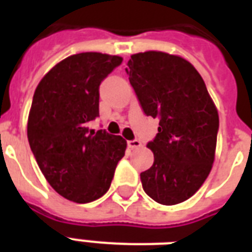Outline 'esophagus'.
I'll list each match as a JSON object with an SVG mask.
<instances>
[{"label": "esophagus", "instance_id": "esophagus-1", "mask_svg": "<svg viewBox=\"0 0 252 252\" xmlns=\"http://www.w3.org/2000/svg\"><path fill=\"white\" fill-rule=\"evenodd\" d=\"M126 144H128V148H129V149H138V148H141L142 146V144L140 141H138V140H129V141L126 142Z\"/></svg>", "mask_w": 252, "mask_h": 252}]
</instances>
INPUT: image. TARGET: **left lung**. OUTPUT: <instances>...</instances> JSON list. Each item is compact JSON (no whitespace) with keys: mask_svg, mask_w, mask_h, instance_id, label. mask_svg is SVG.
Returning a JSON list of instances; mask_svg holds the SVG:
<instances>
[{"mask_svg":"<svg viewBox=\"0 0 252 252\" xmlns=\"http://www.w3.org/2000/svg\"><path fill=\"white\" fill-rule=\"evenodd\" d=\"M126 74L146 116L159 120L148 142L152 167L140 174L146 195L163 205L189 199L211 172L219 112L192 64L165 52L132 55Z\"/></svg>","mask_w":252,"mask_h":252,"instance_id":"1","label":"left lung"}]
</instances>
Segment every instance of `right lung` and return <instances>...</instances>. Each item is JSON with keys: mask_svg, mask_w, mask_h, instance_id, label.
I'll use <instances>...</instances> for the list:
<instances>
[{"mask_svg": "<svg viewBox=\"0 0 252 252\" xmlns=\"http://www.w3.org/2000/svg\"><path fill=\"white\" fill-rule=\"evenodd\" d=\"M123 59L98 52L66 57L39 82L27 123L30 148L51 187L78 204L102 197L126 141L89 129L99 116V86Z\"/></svg>", "mask_w": 252, "mask_h": 252, "instance_id": "add662e5", "label": "right lung"}]
</instances>
